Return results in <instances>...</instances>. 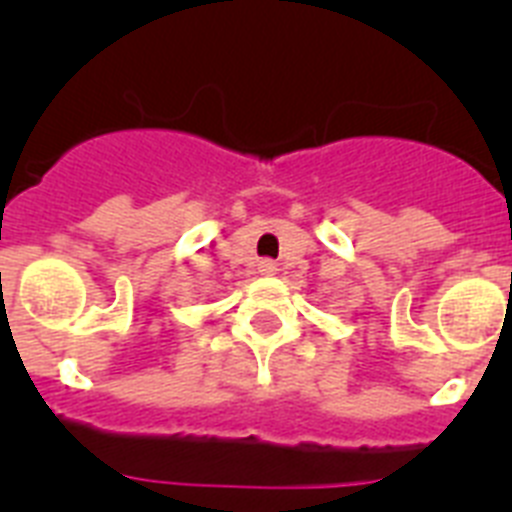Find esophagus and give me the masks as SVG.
I'll use <instances>...</instances> for the list:
<instances>
[{
    "mask_svg": "<svg viewBox=\"0 0 512 512\" xmlns=\"http://www.w3.org/2000/svg\"><path fill=\"white\" fill-rule=\"evenodd\" d=\"M259 271L261 274H274V271H277V264H274V261H261Z\"/></svg>",
    "mask_w": 512,
    "mask_h": 512,
    "instance_id": "1",
    "label": "esophagus"
}]
</instances>
